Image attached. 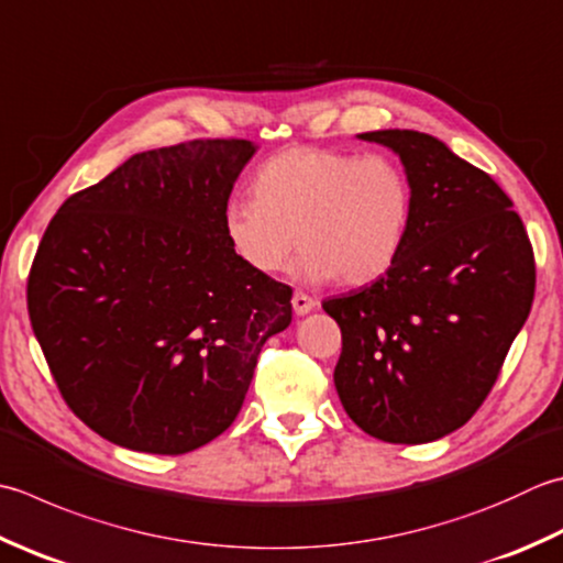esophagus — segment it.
I'll list each match as a JSON object with an SVG mask.
<instances>
[{"label": "esophagus", "mask_w": 563, "mask_h": 563, "mask_svg": "<svg viewBox=\"0 0 563 563\" xmlns=\"http://www.w3.org/2000/svg\"><path fill=\"white\" fill-rule=\"evenodd\" d=\"M319 302L314 300V297H310L307 292H302V290H295V295H292V310H295V314H307V312H312L314 307H317Z\"/></svg>", "instance_id": "34e87169"}]
</instances>
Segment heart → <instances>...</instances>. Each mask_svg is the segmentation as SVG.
Returning <instances> with one entry per match:
<instances>
[{
    "label": "heart",
    "instance_id": "obj_1",
    "mask_svg": "<svg viewBox=\"0 0 563 563\" xmlns=\"http://www.w3.org/2000/svg\"><path fill=\"white\" fill-rule=\"evenodd\" d=\"M251 195L224 207V236L244 266L273 275L300 246L302 278L351 288L395 266L415 214L410 175L380 153L285 148L258 165Z\"/></svg>",
    "mask_w": 563,
    "mask_h": 563
}]
</instances>
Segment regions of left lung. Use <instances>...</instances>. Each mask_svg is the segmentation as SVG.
Listing matches in <instances>:
<instances>
[{"instance_id":"obj_1","label":"left lung","mask_w":563,"mask_h":563,"mask_svg":"<svg viewBox=\"0 0 563 563\" xmlns=\"http://www.w3.org/2000/svg\"><path fill=\"white\" fill-rule=\"evenodd\" d=\"M398 153L415 190L410 236L368 288L322 302L341 329L334 385L363 432L434 442L488 398L534 300V251L512 200L442 141L361 134Z\"/></svg>"}]
</instances>
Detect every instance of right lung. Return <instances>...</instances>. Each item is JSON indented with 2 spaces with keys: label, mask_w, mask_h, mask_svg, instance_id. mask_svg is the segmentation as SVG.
Listing matches in <instances>:
<instances>
[{
  "label": "right lung",
  "mask_w": 563,
  "mask_h": 563,
  "mask_svg": "<svg viewBox=\"0 0 563 563\" xmlns=\"http://www.w3.org/2000/svg\"><path fill=\"white\" fill-rule=\"evenodd\" d=\"M246 139L136 153L70 195L26 285L29 319L65 405L119 446L187 454L231 427L292 288L244 266L224 207Z\"/></svg>",
  "instance_id": "add662e5"
}]
</instances>
